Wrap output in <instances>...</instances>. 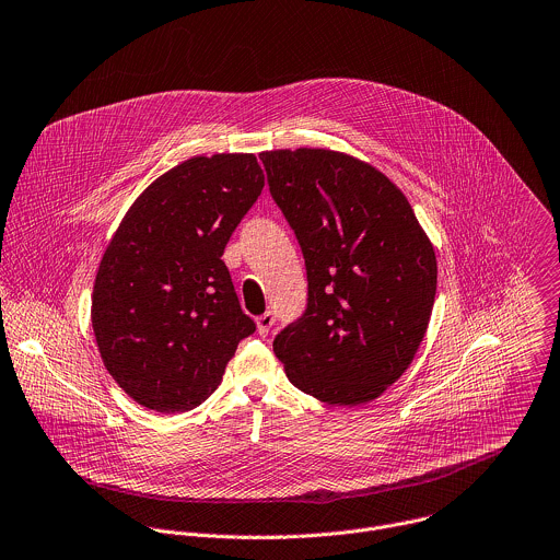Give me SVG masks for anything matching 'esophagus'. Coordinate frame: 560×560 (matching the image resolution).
<instances>
[{
	"label": "esophagus",
	"mask_w": 560,
	"mask_h": 560,
	"mask_svg": "<svg viewBox=\"0 0 560 560\" xmlns=\"http://www.w3.org/2000/svg\"><path fill=\"white\" fill-rule=\"evenodd\" d=\"M272 325H275V314H272V312H266V314H261V316L257 318V331H259L261 336H266V334L272 329Z\"/></svg>",
	"instance_id": "obj_1"
}]
</instances>
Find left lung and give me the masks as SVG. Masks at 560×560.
Segmentation results:
<instances>
[{"mask_svg": "<svg viewBox=\"0 0 560 560\" xmlns=\"http://www.w3.org/2000/svg\"><path fill=\"white\" fill-rule=\"evenodd\" d=\"M307 268V310L272 342L288 380L329 406L377 399L412 364L436 296V255L404 191L325 148L259 154Z\"/></svg>", "mask_w": 560, "mask_h": 560, "instance_id": "1", "label": "left lung"}]
</instances>
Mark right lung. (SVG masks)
I'll return each mask as SVG.
<instances>
[{
	"label": "right lung",
	"instance_id": "add662e5",
	"mask_svg": "<svg viewBox=\"0 0 560 560\" xmlns=\"http://www.w3.org/2000/svg\"><path fill=\"white\" fill-rule=\"evenodd\" d=\"M261 189L255 154L191 156L150 183L113 233L91 325L106 371L139 406H200L255 331L222 255Z\"/></svg>",
	"mask_w": 560,
	"mask_h": 560
}]
</instances>
